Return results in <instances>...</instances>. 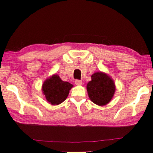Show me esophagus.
Segmentation results:
<instances>
[{"label": "esophagus", "mask_w": 153, "mask_h": 153, "mask_svg": "<svg viewBox=\"0 0 153 153\" xmlns=\"http://www.w3.org/2000/svg\"><path fill=\"white\" fill-rule=\"evenodd\" d=\"M74 83L76 85H81L82 84V82L81 81H80V80H75Z\"/></svg>", "instance_id": "esophagus-1"}]
</instances>
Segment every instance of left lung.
<instances>
[{"instance_id":"left-lung-1","label":"left lung","mask_w":153,"mask_h":153,"mask_svg":"<svg viewBox=\"0 0 153 153\" xmlns=\"http://www.w3.org/2000/svg\"><path fill=\"white\" fill-rule=\"evenodd\" d=\"M88 95L96 105H107L111 100L116 91L115 83L110 76L102 72H95L91 81L87 85Z\"/></svg>"}]
</instances>
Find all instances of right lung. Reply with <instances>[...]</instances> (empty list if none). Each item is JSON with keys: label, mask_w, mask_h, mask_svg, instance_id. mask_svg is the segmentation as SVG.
<instances>
[{"label": "right lung", "mask_w": 153, "mask_h": 153, "mask_svg": "<svg viewBox=\"0 0 153 153\" xmlns=\"http://www.w3.org/2000/svg\"><path fill=\"white\" fill-rule=\"evenodd\" d=\"M73 85L63 81L57 74H53L44 82L42 91L46 100L53 105H59L68 97Z\"/></svg>", "instance_id": "add662e5"}]
</instances>
